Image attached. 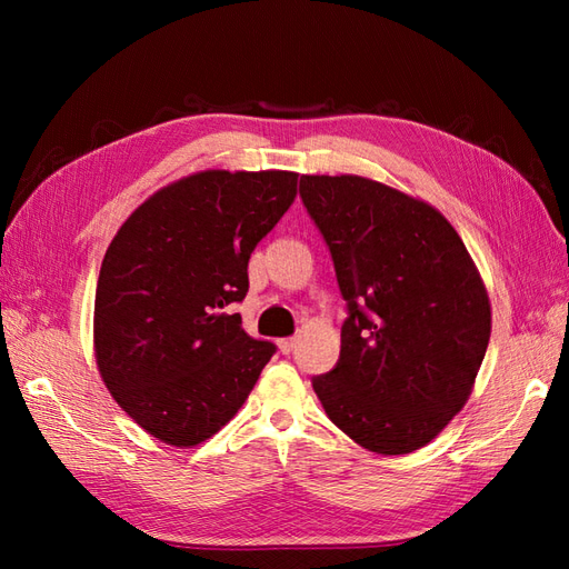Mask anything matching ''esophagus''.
<instances>
[{"label":"esophagus","instance_id":"esophagus-1","mask_svg":"<svg viewBox=\"0 0 569 569\" xmlns=\"http://www.w3.org/2000/svg\"><path fill=\"white\" fill-rule=\"evenodd\" d=\"M278 347H280V351H282V353H291V351H295V347H297V339H295V337L280 339V341H278Z\"/></svg>","mask_w":569,"mask_h":569}]
</instances>
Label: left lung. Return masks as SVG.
Here are the masks:
<instances>
[{
    "label": "left lung",
    "mask_w": 569,
    "mask_h": 569,
    "mask_svg": "<svg viewBox=\"0 0 569 569\" xmlns=\"http://www.w3.org/2000/svg\"><path fill=\"white\" fill-rule=\"evenodd\" d=\"M349 318L332 372L313 377L330 418L382 456L422 449L468 403L491 337V301L435 206L363 176H301Z\"/></svg>",
    "instance_id": "obj_1"
}]
</instances>
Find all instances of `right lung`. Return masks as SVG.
<instances>
[{"mask_svg":"<svg viewBox=\"0 0 569 569\" xmlns=\"http://www.w3.org/2000/svg\"><path fill=\"white\" fill-rule=\"evenodd\" d=\"M291 170H199L153 192L101 261L94 358L144 432L178 449L226 427L274 347L251 339L232 303L249 258L297 199Z\"/></svg>","mask_w":569,"mask_h":569,"instance_id":"add662e5","label":"right lung"}]
</instances>
